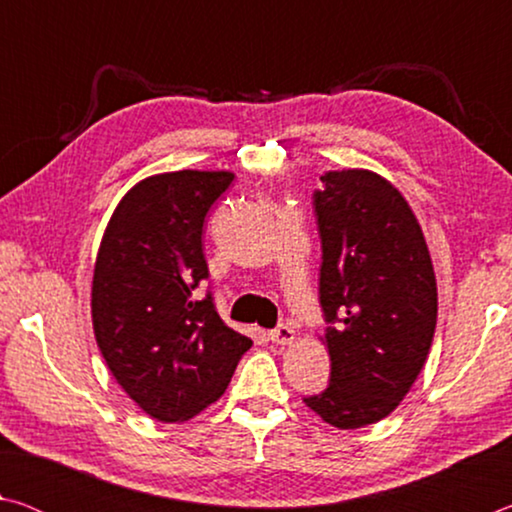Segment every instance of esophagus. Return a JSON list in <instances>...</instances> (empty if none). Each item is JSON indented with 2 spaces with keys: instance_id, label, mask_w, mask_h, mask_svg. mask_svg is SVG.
Listing matches in <instances>:
<instances>
[{
  "instance_id": "obj_1",
  "label": "esophagus",
  "mask_w": 512,
  "mask_h": 512,
  "mask_svg": "<svg viewBox=\"0 0 512 512\" xmlns=\"http://www.w3.org/2000/svg\"><path fill=\"white\" fill-rule=\"evenodd\" d=\"M268 339H271V343L275 345H289L293 343V339H296V329L291 325H277L275 329L268 332Z\"/></svg>"
}]
</instances>
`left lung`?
<instances>
[{"label": "left lung", "instance_id": "left-lung-1", "mask_svg": "<svg viewBox=\"0 0 512 512\" xmlns=\"http://www.w3.org/2000/svg\"><path fill=\"white\" fill-rule=\"evenodd\" d=\"M314 192L329 386L305 404L339 429L386 418L427 361L436 275L409 203L377 173L329 171Z\"/></svg>", "mask_w": 512, "mask_h": 512}]
</instances>
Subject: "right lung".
Listing matches in <instances>:
<instances>
[{
    "instance_id": "obj_1",
    "label": "right lung",
    "mask_w": 512,
    "mask_h": 512,
    "mask_svg": "<svg viewBox=\"0 0 512 512\" xmlns=\"http://www.w3.org/2000/svg\"><path fill=\"white\" fill-rule=\"evenodd\" d=\"M235 176L173 171L117 205L92 280V323L112 377L160 422L189 420L228 388L253 341L223 323L203 255V223Z\"/></svg>"
}]
</instances>
